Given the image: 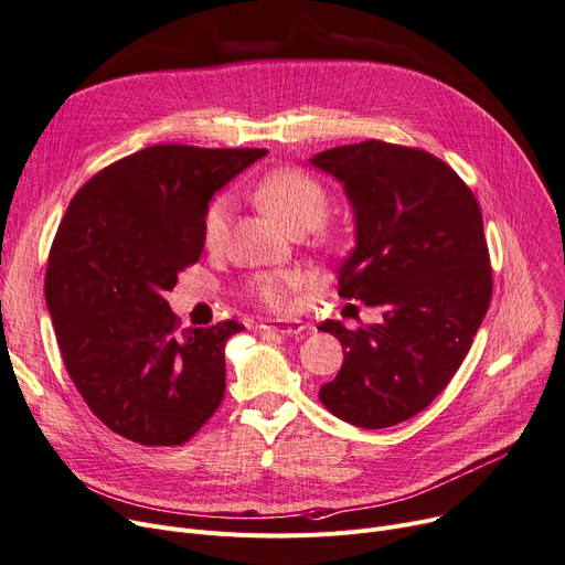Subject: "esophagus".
I'll return each instance as SVG.
<instances>
[{
  "label": "esophagus",
  "instance_id": "obj_1",
  "mask_svg": "<svg viewBox=\"0 0 565 565\" xmlns=\"http://www.w3.org/2000/svg\"><path fill=\"white\" fill-rule=\"evenodd\" d=\"M263 332H273L281 337H292V334H302L307 328L302 320H265L260 324Z\"/></svg>",
  "mask_w": 565,
  "mask_h": 565
}]
</instances>
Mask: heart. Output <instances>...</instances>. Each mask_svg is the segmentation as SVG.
I'll use <instances>...</instances> for the list:
<instances>
[{
    "label": "heart",
    "instance_id": "heart-1",
    "mask_svg": "<svg viewBox=\"0 0 565 565\" xmlns=\"http://www.w3.org/2000/svg\"><path fill=\"white\" fill-rule=\"evenodd\" d=\"M254 199L270 211L292 233H328L332 194L320 178L298 167H281L265 173L252 190ZM233 215V199L222 192L207 201L201 217V237L205 249L220 252L226 245ZM309 281L302 270H270L258 273L247 281V295L273 311H284L292 292Z\"/></svg>",
    "mask_w": 565,
    "mask_h": 565
}]
</instances>
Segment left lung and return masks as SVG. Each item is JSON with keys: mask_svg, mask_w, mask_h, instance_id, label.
Listing matches in <instances>:
<instances>
[{"mask_svg": "<svg viewBox=\"0 0 565 565\" xmlns=\"http://www.w3.org/2000/svg\"><path fill=\"white\" fill-rule=\"evenodd\" d=\"M343 183L358 247L339 270V295L380 307L382 320L345 330L339 375L320 403L360 428L396 426L451 382L492 300V267L477 196L422 148L369 139L311 160Z\"/></svg>", "mask_w": 565, "mask_h": 565, "instance_id": "1", "label": "left lung"}]
</instances>
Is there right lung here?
<instances>
[{
    "mask_svg": "<svg viewBox=\"0 0 565 565\" xmlns=\"http://www.w3.org/2000/svg\"><path fill=\"white\" fill-rule=\"evenodd\" d=\"M265 148L158 143L111 162L71 199L47 256L45 302L79 396L116 435L181 447L224 398V320L181 332L164 290L203 249L213 192Z\"/></svg>",
    "mask_w": 565,
    "mask_h": 565,
    "instance_id": "obj_1",
    "label": "right lung"
}]
</instances>
